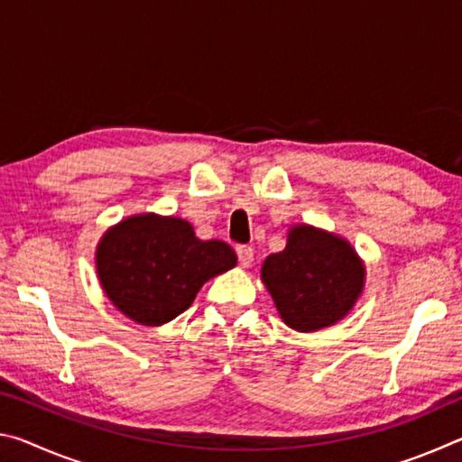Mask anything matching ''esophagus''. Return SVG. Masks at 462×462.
I'll return each instance as SVG.
<instances>
[{
  "label": "esophagus",
  "mask_w": 462,
  "mask_h": 462,
  "mask_svg": "<svg viewBox=\"0 0 462 462\" xmlns=\"http://www.w3.org/2000/svg\"><path fill=\"white\" fill-rule=\"evenodd\" d=\"M236 254H238V263L242 264V267H250V263H253V256H254V250L246 245H240V246H236Z\"/></svg>",
  "instance_id": "obj_1"
}]
</instances>
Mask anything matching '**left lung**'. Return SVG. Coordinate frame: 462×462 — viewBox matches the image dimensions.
Listing matches in <instances>:
<instances>
[{
    "label": "left lung",
    "mask_w": 462,
    "mask_h": 462,
    "mask_svg": "<svg viewBox=\"0 0 462 462\" xmlns=\"http://www.w3.org/2000/svg\"><path fill=\"white\" fill-rule=\"evenodd\" d=\"M261 277L283 322L314 332L348 314L363 291L365 269L346 240L295 226L285 250L264 259Z\"/></svg>",
    "instance_id": "obj_1"
}]
</instances>
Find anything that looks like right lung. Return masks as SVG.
Returning <instances> with one entry per match:
<instances>
[{
	"instance_id": "1",
	"label": "right lung",
	"mask_w": 462,
	"mask_h": 462,
	"mask_svg": "<svg viewBox=\"0 0 462 462\" xmlns=\"http://www.w3.org/2000/svg\"><path fill=\"white\" fill-rule=\"evenodd\" d=\"M96 263L116 308L161 326L183 314L208 279L232 269L236 254L226 242L199 240L189 222L144 214L107 230Z\"/></svg>"
}]
</instances>
